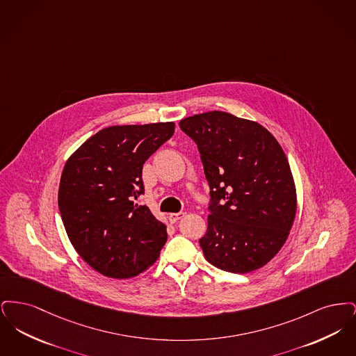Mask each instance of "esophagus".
<instances>
[{"instance_id": "34e87169", "label": "esophagus", "mask_w": 356, "mask_h": 356, "mask_svg": "<svg viewBox=\"0 0 356 356\" xmlns=\"http://www.w3.org/2000/svg\"><path fill=\"white\" fill-rule=\"evenodd\" d=\"M184 216H186V212H177V213H170L168 219H170V222H176V221L183 219Z\"/></svg>"}]
</instances>
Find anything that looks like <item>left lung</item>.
Wrapping results in <instances>:
<instances>
[{
	"label": "left lung",
	"instance_id": "8db88e82",
	"mask_svg": "<svg viewBox=\"0 0 356 356\" xmlns=\"http://www.w3.org/2000/svg\"><path fill=\"white\" fill-rule=\"evenodd\" d=\"M197 145L209 186L208 228L199 243L215 267L247 273L287 240L296 191L287 157L260 124L213 111L179 122Z\"/></svg>",
	"mask_w": 356,
	"mask_h": 356
}]
</instances>
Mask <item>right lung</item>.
Wrapping results in <instances>:
<instances>
[{
	"mask_svg": "<svg viewBox=\"0 0 356 356\" xmlns=\"http://www.w3.org/2000/svg\"><path fill=\"white\" fill-rule=\"evenodd\" d=\"M173 132V122L109 127L88 138L64 167L58 208L69 240L108 277L145 271L167 241L165 225L136 200L144 193V163Z\"/></svg>",
	"mask_w": 356,
	"mask_h": 356,
	"instance_id": "add662e5",
	"label": "right lung"
}]
</instances>
